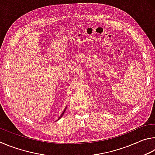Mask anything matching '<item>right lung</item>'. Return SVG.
Returning a JSON list of instances; mask_svg holds the SVG:
<instances>
[{
	"label": "right lung",
	"mask_w": 155,
	"mask_h": 155,
	"mask_svg": "<svg viewBox=\"0 0 155 155\" xmlns=\"http://www.w3.org/2000/svg\"><path fill=\"white\" fill-rule=\"evenodd\" d=\"M66 109H67V107H65V108H64V111H63V112H62V113L61 114V116H59V117H58V120H56V121H57V120H59V119H61V117H62V116H63V114H64V112H65V111H66Z\"/></svg>",
	"instance_id": "1"
}]
</instances>
